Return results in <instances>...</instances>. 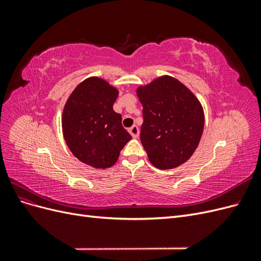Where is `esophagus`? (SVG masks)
I'll return each mask as SVG.
<instances>
[{
    "instance_id": "1",
    "label": "esophagus",
    "mask_w": 261,
    "mask_h": 261,
    "mask_svg": "<svg viewBox=\"0 0 261 261\" xmlns=\"http://www.w3.org/2000/svg\"><path fill=\"white\" fill-rule=\"evenodd\" d=\"M128 132L130 133V135H132L134 138H138V136H139V128L137 127L136 125H133L132 127L128 129Z\"/></svg>"
}]
</instances>
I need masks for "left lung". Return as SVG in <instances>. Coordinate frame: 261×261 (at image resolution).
<instances>
[{"label":"left lung","instance_id":"obj_1","mask_svg":"<svg viewBox=\"0 0 261 261\" xmlns=\"http://www.w3.org/2000/svg\"><path fill=\"white\" fill-rule=\"evenodd\" d=\"M137 96L144 116L140 141L149 161L160 170L186 162L198 147L203 130V111L198 99L170 76L139 87Z\"/></svg>","mask_w":261,"mask_h":261}]
</instances>
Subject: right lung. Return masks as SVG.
<instances>
[{"mask_svg": "<svg viewBox=\"0 0 261 261\" xmlns=\"http://www.w3.org/2000/svg\"><path fill=\"white\" fill-rule=\"evenodd\" d=\"M117 94L106 81L90 77L76 87L63 111V135L69 150L96 169L112 167L132 139L122 115L113 110Z\"/></svg>", "mask_w": 261, "mask_h": 261, "instance_id": "obj_1", "label": "right lung"}]
</instances>
